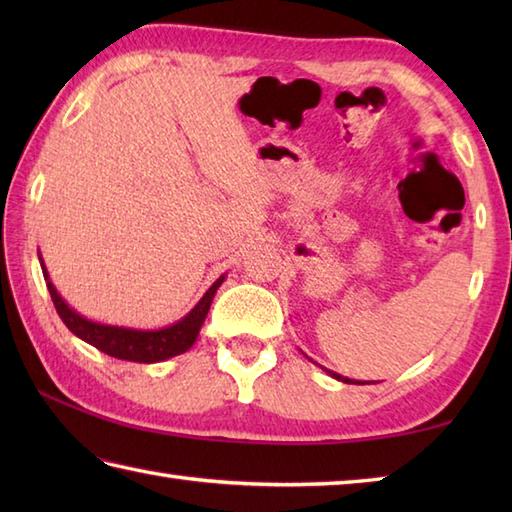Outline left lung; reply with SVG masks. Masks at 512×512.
<instances>
[{"instance_id":"left-lung-1","label":"left lung","mask_w":512,"mask_h":512,"mask_svg":"<svg viewBox=\"0 0 512 512\" xmlns=\"http://www.w3.org/2000/svg\"><path fill=\"white\" fill-rule=\"evenodd\" d=\"M321 369H325V367H321ZM325 372H328L332 378H336V380H341V383H347V385H365L363 380H352V378H347V376H341V374H336V372H332V369H325Z\"/></svg>"}]
</instances>
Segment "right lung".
I'll return each instance as SVG.
<instances>
[{"mask_svg":"<svg viewBox=\"0 0 512 512\" xmlns=\"http://www.w3.org/2000/svg\"><path fill=\"white\" fill-rule=\"evenodd\" d=\"M39 264L43 270V279H46V286L50 290L54 308H57L61 321L68 325V330L79 336L81 341L94 345L96 350L105 352L107 356L121 358V361H134V363H158V361H167L171 356L187 352L195 343V339H198L200 328L206 319V314H209L217 288H220L222 281L226 279V275L215 279L213 286L204 292V297L195 303V308L187 314V317H182L173 325H167V328H158V330H134V328H123V325L96 323L81 317L79 312L65 303V299L59 295L57 288L52 286L41 253H39Z\"/></svg>","mask_w":512,"mask_h":512,"instance_id":"obj_1","label":"right lung"}]
</instances>
